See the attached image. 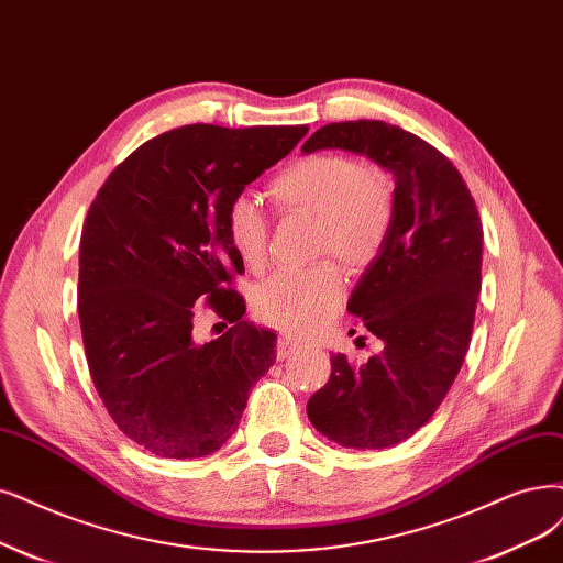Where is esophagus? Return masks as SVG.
<instances>
[{"instance_id": "obj_1", "label": "esophagus", "mask_w": 563, "mask_h": 563, "mask_svg": "<svg viewBox=\"0 0 563 563\" xmlns=\"http://www.w3.org/2000/svg\"><path fill=\"white\" fill-rule=\"evenodd\" d=\"M299 347V343H297V339H292V336H287V334H283L280 339H278V360H287L289 355H292V352Z\"/></svg>"}]
</instances>
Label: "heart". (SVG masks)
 <instances>
[{
    "instance_id": "b5f03b06",
    "label": "heart",
    "mask_w": 563,
    "mask_h": 563,
    "mask_svg": "<svg viewBox=\"0 0 563 563\" xmlns=\"http://www.w3.org/2000/svg\"><path fill=\"white\" fill-rule=\"evenodd\" d=\"M271 195L285 211L318 220V247L345 266L360 268L378 255L394 216V190L376 166L339 153L308 155L271 183ZM224 232L239 260L260 271L266 262V220L247 195L227 208ZM343 280L334 264L283 271L266 278L253 297L255 313L274 327L310 334L334 313Z\"/></svg>"
}]
</instances>
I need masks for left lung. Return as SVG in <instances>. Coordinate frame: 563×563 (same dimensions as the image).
Segmentation results:
<instances>
[{"label": "left lung", "mask_w": 563, "mask_h": 563, "mask_svg": "<svg viewBox=\"0 0 563 563\" xmlns=\"http://www.w3.org/2000/svg\"><path fill=\"white\" fill-rule=\"evenodd\" d=\"M316 151L364 155L394 176L389 232L347 299L385 347L362 366L331 357L329 383L306 406L329 441L385 450L429 422L464 364L481 297L483 224L452 162L397 124L331 122L301 145L303 155Z\"/></svg>", "instance_id": "obj_1"}]
</instances>
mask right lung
Here are the masks:
<instances>
[{"label": "right lung", "mask_w": 563, "mask_h": 563, "mask_svg": "<svg viewBox=\"0 0 563 563\" xmlns=\"http://www.w3.org/2000/svg\"><path fill=\"white\" fill-rule=\"evenodd\" d=\"M308 128L185 124L145 141L101 185L78 250V318L90 376L120 431L166 460L220 450L247 391L276 362V334L241 320L227 285L243 262L227 208ZM238 324L194 341L195 302Z\"/></svg>", "instance_id": "obj_1"}]
</instances>
